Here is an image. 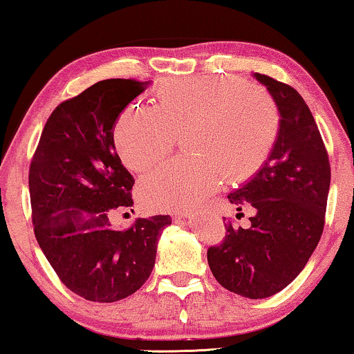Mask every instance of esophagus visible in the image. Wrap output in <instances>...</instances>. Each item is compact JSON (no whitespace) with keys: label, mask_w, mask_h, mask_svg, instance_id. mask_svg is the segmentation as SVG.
Returning a JSON list of instances; mask_svg holds the SVG:
<instances>
[{"label":"esophagus","mask_w":354,"mask_h":354,"mask_svg":"<svg viewBox=\"0 0 354 354\" xmlns=\"http://www.w3.org/2000/svg\"><path fill=\"white\" fill-rule=\"evenodd\" d=\"M188 214H190V212H180V214L176 216V217H178V219H180V217H187Z\"/></svg>","instance_id":"1"}]
</instances>
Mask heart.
<instances>
[{"label": "heart", "instance_id": "b5f03b06", "mask_svg": "<svg viewBox=\"0 0 354 354\" xmlns=\"http://www.w3.org/2000/svg\"><path fill=\"white\" fill-rule=\"evenodd\" d=\"M268 90L239 77H185L159 85L154 108L130 104L115 120V151L130 171H145L183 138L188 159L164 162L142 178L140 203L151 211H185L221 187L259 171L279 133Z\"/></svg>", "mask_w": 354, "mask_h": 354}]
</instances>
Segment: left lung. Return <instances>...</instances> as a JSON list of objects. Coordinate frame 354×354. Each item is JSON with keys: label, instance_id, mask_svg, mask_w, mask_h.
<instances>
[{"label": "left lung", "instance_id": "8db88e82", "mask_svg": "<svg viewBox=\"0 0 354 354\" xmlns=\"http://www.w3.org/2000/svg\"><path fill=\"white\" fill-rule=\"evenodd\" d=\"M272 96L279 133L263 167L229 201L251 206V227L225 225L219 246L207 250L211 272L222 287L245 298L279 293L301 272L321 240L330 164L308 104L293 86L253 74Z\"/></svg>", "mask_w": 354, "mask_h": 354}]
</instances>
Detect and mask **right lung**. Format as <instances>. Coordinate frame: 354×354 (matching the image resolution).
<instances>
[{
    "mask_svg": "<svg viewBox=\"0 0 354 354\" xmlns=\"http://www.w3.org/2000/svg\"><path fill=\"white\" fill-rule=\"evenodd\" d=\"M149 82L108 79L53 111L28 171L37 241L71 292L96 303L127 298L154 268L169 216L114 230L109 212L133 205V177L115 153L113 129Z\"/></svg>",
    "mask_w": 354,
    "mask_h": 354,
    "instance_id": "obj_1",
    "label": "right lung"
}]
</instances>
